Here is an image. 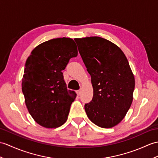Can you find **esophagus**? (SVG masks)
Here are the masks:
<instances>
[{"instance_id": "34e87169", "label": "esophagus", "mask_w": 158, "mask_h": 158, "mask_svg": "<svg viewBox=\"0 0 158 158\" xmlns=\"http://www.w3.org/2000/svg\"><path fill=\"white\" fill-rule=\"evenodd\" d=\"M81 90H78L77 91V93L78 96H80V95H81Z\"/></svg>"}]
</instances>
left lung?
Returning a JSON list of instances; mask_svg holds the SVG:
<instances>
[{
	"label": "left lung",
	"mask_w": 158,
	"mask_h": 158,
	"mask_svg": "<svg viewBox=\"0 0 158 158\" xmlns=\"http://www.w3.org/2000/svg\"><path fill=\"white\" fill-rule=\"evenodd\" d=\"M91 77L92 100L85 104L89 119L102 128H112L126 116L133 99L135 77L124 52L100 37L75 38Z\"/></svg>",
	"instance_id": "obj_1"
}]
</instances>
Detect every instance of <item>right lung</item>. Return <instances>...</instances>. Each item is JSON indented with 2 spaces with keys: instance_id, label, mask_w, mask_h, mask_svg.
<instances>
[{
  "instance_id": "1",
  "label": "right lung",
  "mask_w": 158,
  "mask_h": 158,
  "mask_svg": "<svg viewBox=\"0 0 158 158\" xmlns=\"http://www.w3.org/2000/svg\"><path fill=\"white\" fill-rule=\"evenodd\" d=\"M77 54L73 39L62 38L40 44L28 56L22 91L28 112L40 125L52 129L67 121L77 94L67 89L62 71Z\"/></svg>"
}]
</instances>
